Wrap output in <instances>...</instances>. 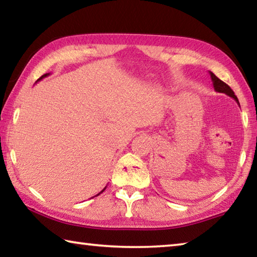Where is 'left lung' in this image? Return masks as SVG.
<instances>
[{"mask_svg": "<svg viewBox=\"0 0 257 257\" xmlns=\"http://www.w3.org/2000/svg\"><path fill=\"white\" fill-rule=\"evenodd\" d=\"M210 75H211V79H212V81H213V87H214V89L216 90V92L227 94L228 96L234 98V99H236V102L239 103L237 96H236V95H234V93H233V90H232L231 88H230V87H229L227 84H225V82H223L222 80L219 79V78H217V77L214 75V73L211 72V71H210Z\"/></svg>", "mask_w": 257, "mask_h": 257, "instance_id": "1", "label": "left lung"}]
</instances>
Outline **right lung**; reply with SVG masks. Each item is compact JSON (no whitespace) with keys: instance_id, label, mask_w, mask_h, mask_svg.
Returning a JSON list of instances; mask_svg holds the SVG:
<instances>
[{"instance_id":"1","label":"right lung","mask_w":257,"mask_h":257,"mask_svg":"<svg viewBox=\"0 0 257 257\" xmlns=\"http://www.w3.org/2000/svg\"><path fill=\"white\" fill-rule=\"evenodd\" d=\"M46 76H49V73H45V75H43V76H42V77H41V78H40V79H38V80H41V79H43V78H44V77H46ZM105 188H106V187H105ZM105 188H104V189H103V190L101 191V193H103V191H104V190H105ZM101 193H98V194L96 195V196H98V195H99V194H101Z\"/></svg>"}]
</instances>
